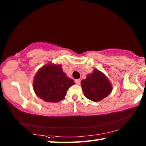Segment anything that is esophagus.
I'll return each mask as SVG.
<instances>
[{
  "mask_svg": "<svg viewBox=\"0 0 146 146\" xmlns=\"http://www.w3.org/2000/svg\"><path fill=\"white\" fill-rule=\"evenodd\" d=\"M75 83L76 84H80V79H76V80H75Z\"/></svg>",
  "mask_w": 146,
  "mask_h": 146,
  "instance_id": "34e87169",
  "label": "esophagus"
}]
</instances>
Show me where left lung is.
<instances>
[{"mask_svg": "<svg viewBox=\"0 0 146 146\" xmlns=\"http://www.w3.org/2000/svg\"><path fill=\"white\" fill-rule=\"evenodd\" d=\"M81 86L85 97L93 102H98L108 97L113 90L107 76L97 69L81 81Z\"/></svg>", "mask_w": 146, "mask_h": 146, "instance_id": "obj_1", "label": "left lung"}]
</instances>
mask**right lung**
I'll return each instance as SVG.
<instances>
[{
  "label": "right lung",
  "mask_w": 146,
  "mask_h": 146,
  "mask_svg": "<svg viewBox=\"0 0 146 146\" xmlns=\"http://www.w3.org/2000/svg\"><path fill=\"white\" fill-rule=\"evenodd\" d=\"M74 84L73 79L63 72L61 65L49 63L36 73L33 86L41 99L46 102H58L64 99L68 89Z\"/></svg>",
  "instance_id": "1"
}]
</instances>
